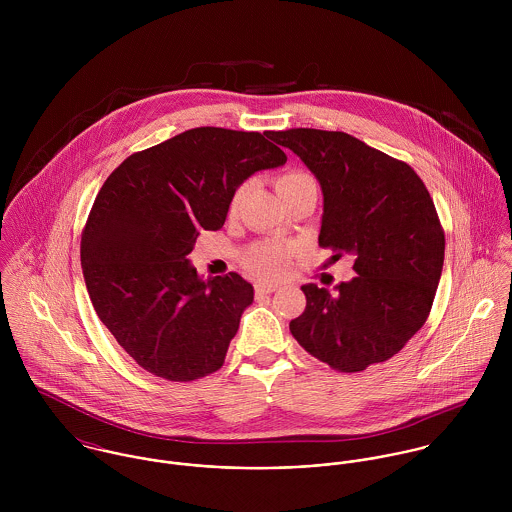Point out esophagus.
Listing matches in <instances>:
<instances>
[{"instance_id":"obj_1","label":"esophagus","mask_w":512,"mask_h":512,"mask_svg":"<svg viewBox=\"0 0 512 512\" xmlns=\"http://www.w3.org/2000/svg\"><path fill=\"white\" fill-rule=\"evenodd\" d=\"M278 288H280V286H278V284H274V282H256V286H254V290H256L258 295L276 292Z\"/></svg>"}]
</instances>
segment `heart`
I'll use <instances>...</instances> for the list:
<instances>
[{
	"mask_svg": "<svg viewBox=\"0 0 512 512\" xmlns=\"http://www.w3.org/2000/svg\"><path fill=\"white\" fill-rule=\"evenodd\" d=\"M305 179H311L309 175L301 173V171H290L286 175H282L276 183L278 189L286 187V185H293V183H299V181H305ZM242 193H244V187H240L232 201H230V209H236L240 199H242ZM293 248L290 244H284V242H278V240H262V242H256L252 246L246 248L242 260H244V266L254 272L256 276H264V278H278L282 274H286L288 266H290V260H292Z\"/></svg>",
	"mask_w": 512,
	"mask_h": 512,
	"instance_id": "1",
	"label": "heart"
}]
</instances>
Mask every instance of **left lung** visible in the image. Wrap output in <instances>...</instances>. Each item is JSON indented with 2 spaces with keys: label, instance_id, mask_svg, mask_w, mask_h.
<instances>
[{
  "label": "left lung",
  "instance_id": "1",
  "mask_svg": "<svg viewBox=\"0 0 512 512\" xmlns=\"http://www.w3.org/2000/svg\"><path fill=\"white\" fill-rule=\"evenodd\" d=\"M315 175L323 193L319 246L355 258V278L333 290L305 284L295 341L341 372L394 357L426 323L445 236L416 171L345 132H272ZM333 256V258H335Z\"/></svg>",
  "mask_w": 512,
  "mask_h": 512
}]
</instances>
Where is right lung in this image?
<instances>
[{
    "instance_id": "right-lung-1",
    "label": "right lung",
    "mask_w": 512,
    "mask_h": 512,
    "mask_svg": "<svg viewBox=\"0 0 512 512\" xmlns=\"http://www.w3.org/2000/svg\"><path fill=\"white\" fill-rule=\"evenodd\" d=\"M270 132L193 128L130 155L98 191L80 240L94 311L147 372L189 382L219 370L254 288L199 278L189 254L219 230L236 189L288 161Z\"/></svg>"
}]
</instances>
